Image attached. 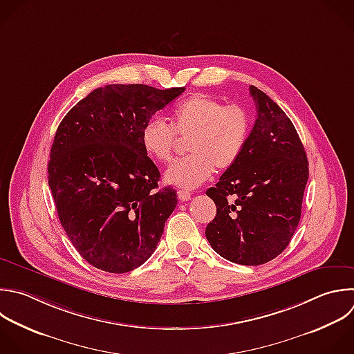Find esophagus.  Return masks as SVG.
<instances>
[{
    "label": "esophagus",
    "instance_id": "34e87169",
    "mask_svg": "<svg viewBox=\"0 0 354 354\" xmlns=\"http://www.w3.org/2000/svg\"><path fill=\"white\" fill-rule=\"evenodd\" d=\"M177 195H178V199L181 202H185V201H189L191 199V192L187 191V189H178L177 191Z\"/></svg>",
    "mask_w": 354,
    "mask_h": 354
}]
</instances>
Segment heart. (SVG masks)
Returning <instances> with one entry per match:
<instances>
[{"label": "heart", "mask_w": 354, "mask_h": 354, "mask_svg": "<svg viewBox=\"0 0 354 354\" xmlns=\"http://www.w3.org/2000/svg\"><path fill=\"white\" fill-rule=\"evenodd\" d=\"M252 120L241 105H224L205 94L181 101L173 111L171 124L151 119L142 129L141 142L147 155L169 162L177 144V136L189 138L191 153L176 160L165 173L166 183L183 188H195L216 171H225L239 159L249 138Z\"/></svg>", "instance_id": "heart-1"}]
</instances>
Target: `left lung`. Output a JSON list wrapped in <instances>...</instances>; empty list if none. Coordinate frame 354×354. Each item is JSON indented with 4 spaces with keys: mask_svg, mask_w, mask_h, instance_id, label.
<instances>
[{
    "mask_svg": "<svg viewBox=\"0 0 354 354\" xmlns=\"http://www.w3.org/2000/svg\"><path fill=\"white\" fill-rule=\"evenodd\" d=\"M249 91L256 122L239 159L206 191L217 213L205 234L221 257L259 266L282 253L295 234L308 162L285 112L257 87Z\"/></svg>",
    "mask_w": 354,
    "mask_h": 354,
    "instance_id": "1",
    "label": "left lung"
}]
</instances>
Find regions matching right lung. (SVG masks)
<instances>
[{
  "mask_svg": "<svg viewBox=\"0 0 354 354\" xmlns=\"http://www.w3.org/2000/svg\"><path fill=\"white\" fill-rule=\"evenodd\" d=\"M184 90L109 84L77 102L58 126L48 185L72 245L100 270L123 274L144 264L176 209V191L158 189L160 173L141 134Z\"/></svg>",
  "mask_w": 354,
  "mask_h": 354,
  "instance_id": "add662e5",
  "label": "right lung"
}]
</instances>
